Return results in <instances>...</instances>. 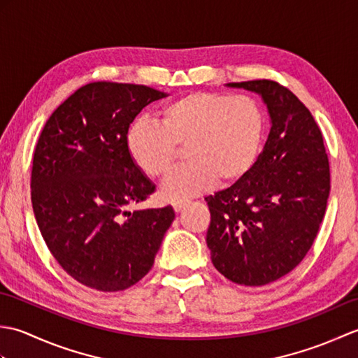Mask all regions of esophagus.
<instances>
[{
  "mask_svg": "<svg viewBox=\"0 0 358 358\" xmlns=\"http://www.w3.org/2000/svg\"><path fill=\"white\" fill-rule=\"evenodd\" d=\"M187 203H189L187 200H173L172 201V206H173L175 212H180L185 206H187Z\"/></svg>",
  "mask_w": 358,
  "mask_h": 358,
  "instance_id": "esophagus-1",
  "label": "esophagus"
}]
</instances>
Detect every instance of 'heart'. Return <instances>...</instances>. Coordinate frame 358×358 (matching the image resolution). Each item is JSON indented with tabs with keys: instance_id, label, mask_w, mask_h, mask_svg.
<instances>
[{
	"instance_id": "obj_1",
	"label": "heart",
	"mask_w": 358,
	"mask_h": 358,
	"mask_svg": "<svg viewBox=\"0 0 358 358\" xmlns=\"http://www.w3.org/2000/svg\"><path fill=\"white\" fill-rule=\"evenodd\" d=\"M263 108L249 95L192 92L164 104L158 123L143 118L127 132L135 166L152 180L166 177L186 149L189 162L164 181L167 199L183 200L215 183L245 178L260 155Z\"/></svg>"
}]
</instances>
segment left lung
<instances>
[{"label":"left lung","mask_w":358,"mask_h":358,"mask_svg":"<svg viewBox=\"0 0 358 358\" xmlns=\"http://www.w3.org/2000/svg\"><path fill=\"white\" fill-rule=\"evenodd\" d=\"M260 94L271 132L252 169L231 187L206 196V243L215 269L245 286H263L306 257L331 191L329 158L313 113L272 80L231 83Z\"/></svg>","instance_id":"left-lung-1"}]
</instances>
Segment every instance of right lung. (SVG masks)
<instances>
[{
  "label": "right lung",
  "instance_id": "right-lung-1",
  "mask_svg": "<svg viewBox=\"0 0 358 358\" xmlns=\"http://www.w3.org/2000/svg\"><path fill=\"white\" fill-rule=\"evenodd\" d=\"M164 96L143 85L89 83L53 110L36 141L30 175L36 224L59 266L96 291L138 283L175 218L172 206L127 210L155 192L129 155V126Z\"/></svg>",
  "mask_w": 358,
  "mask_h": 358
}]
</instances>
